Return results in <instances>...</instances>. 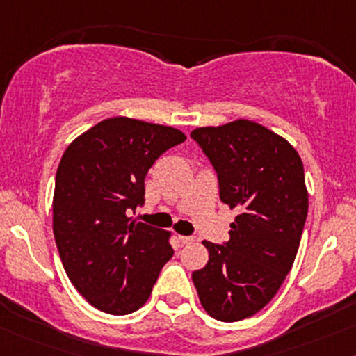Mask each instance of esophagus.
Instances as JSON below:
<instances>
[{
	"instance_id": "1",
	"label": "esophagus",
	"mask_w": 356,
	"mask_h": 356,
	"mask_svg": "<svg viewBox=\"0 0 356 356\" xmlns=\"http://www.w3.org/2000/svg\"><path fill=\"white\" fill-rule=\"evenodd\" d=\"M179 240L182 241L184 245H189V243H194L196 241V238L194 236H184V235H179Z\"/></svg>"
}]
</instances>
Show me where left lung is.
Returning a JSON list of instances; mask_svg holds the SVG:
<instances>
[{
    "label": "left lung",
    "mask_w": 356,
    "mask_h": 356,
    "mask_svg": "<svg viewBox=\"0 0 356 356\" xmlns=\"http://www.w3.org/2000/svg\"><path fill=\"white\" fill-rule=\"evenodd\" d=\"M191 136L216 170L221 201L238 209L225 245L202 241L209 260L193 282L211 318L241 321L270 302L298 255L309 206L302 160L286 138L250 120Z\"/></svg>",
    "instance_id": "obj_1"
}]
</instances>
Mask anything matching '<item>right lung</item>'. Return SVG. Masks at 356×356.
Returning a JSON list of instances; mask_svg holds the SVG:
<instances>
[{
    "mask_svg": "<svg viewBox=\"0 0 356 356\" xmlns=\"http://www.w3.org/2000/svg\"><path fill=\"white\" fill-rule=\"evenodd\" d=\"M184 140L177 128L115 116L77 136L62 155L54 236L69 280L96 309L113 316L140 309L174 255L170 232L128 214L145 201L148 169Z\"/></svg>",
    "mask_w": 356,
    "mask_h": 356,
    "instance_id": "obj_1",
    "label": "right lung"
}]
</instances>
